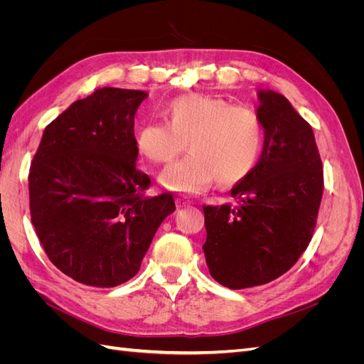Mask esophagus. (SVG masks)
Here are the masks:
<instances>
[{"mask_svg": "<svg viewBox=\"0 0 364 364\" xmlns=\"http://www.w3.org/2000/svg\"><path fill=\"white\" fill-rule=\"evenodd\" d=\"M176 205H178V208H185V206L193 205V202H191V200H186V199H182V197H179V199L176 200Z\"/></svg>", "mask_w": 364, "mask_h": 364, "instance_id": "34e87169", "label": "esophagus"}]
</instances>
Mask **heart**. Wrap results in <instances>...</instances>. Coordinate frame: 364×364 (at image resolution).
<instances>
[{
	"instance_id": "b5f03b06",
	"label": "heart",
	"mask_w": 364,
	"mask_h": 364,
	"mask_svg": "<svg viewBox=\"0 0 364 364\" xmlns=\"http://www.w3.org/2000/svg\"><path fill=\"white\" fill-rule=\"evenodd\" d=\"M167 123L142 124L135 138L139 155L151 164L178 158L188 141L190 155L165 168L159 182L167 190L197 194L215 179L232 185L255 167L264 146L258 114L209 94H185L164 107Z\"/></svg>"
}]
</instances>
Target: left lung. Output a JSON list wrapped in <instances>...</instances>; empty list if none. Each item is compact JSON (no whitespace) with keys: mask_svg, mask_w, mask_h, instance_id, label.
I'll return each instance as SVG.
<instances>
[{"mask_svg":"<svg viewBox=\"0 0 364 364\" xmlns=\"http://www.w3.org/2000/svg\"><path fill=\"white\" fill-rule=\"evenodd\" d=\"M261 156L230 196L235 205L203 206V252L211 277L232 290L290 270L310 245L323 194L322 161L311 126L282 94L258 91Z\"/></svg>","mask_w":364,"mask_h":364,"instance_id":"obj_1","label":"left lung"}]
</instances>
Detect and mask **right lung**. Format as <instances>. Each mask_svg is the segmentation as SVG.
<instances>
[{"instance_id":"add662e5","label":"right lung","mask_w":364,"mask_h":364,"mask_svg":"<svg viewBox=\"0 0 364 364\" xmlns=\"http://www.w3.org/2000/svg\"><path fill=\"white\" fill-rule=\"evenodd\" d=\"M147 92L102 87L43 130L28 174L31 223L50 261L74 281L117 287L134 278L171 194L146 196L134 123Z\"/></svg>"}]
</instances>
